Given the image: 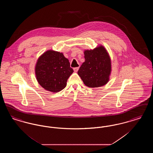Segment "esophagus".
Instances as JSON below:
<instances>
[{
    "label": "esophagus",
    "instance_id": "1",
    "mask_svg": "<svg viewBox=\"0 0 153 153\" xmlns=\"http://www.w3.org/2000/svg\"><path fill=\"white\" fill-rule=\"evenodd\" d=\"M79 69V67H76V68H73V70H74V71L75 72H77L78 71Z\"/></svg>",
    "mask_w": 153,
    "mask_h": 153
}]
</instances>
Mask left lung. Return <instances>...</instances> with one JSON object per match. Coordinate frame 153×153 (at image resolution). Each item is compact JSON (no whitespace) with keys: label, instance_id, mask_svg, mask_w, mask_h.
<instances>
[{"label":"left lung","instance_id":"1","mask_svg":"<svg viewBox=\"0 0 153 153\" xmlns=\"http://www.w3.org/2000/svg\"><path fill=\"white\" fill-rule=\"evenodd\" d=\"M84 53L85 62L77 73L84 84L90 88L105 85L109 80L111 61L105 48L100 45L93 50H86Z\"/></svg>","mask_w":153,"mask_h":153}]
</instances>
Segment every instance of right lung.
<instances>
[{"instance_id": "right-lung-1", "label": "right lung", "mask_w": 153, "mask_h": 153, "mask_svg": "<svg viewBox=\"0 0 153 153\" xmlns=\"http://www.w3.org/2000/svg\"><path fill=\"white\" fill-rule=\"evenodd\" d=\"M35 72L42 87L51 92H58L65 87L73 70L63 53L49 50L38 59Z\"/></svg>"}]
</instances>
